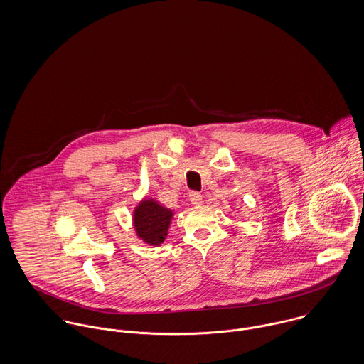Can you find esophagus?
Instances as JSON below:
<instances>
[{
    "label": "esophagus",
    "instance_id": "obj_1",
    "mask_svg": "<svg viewBox=\"0 0 364 364\" xmlns=\"http://www.w3.org/2000/svg\"><path fill=\"white\" fill-rule=\"evenodd\" d=\"M189 200H191V203L193 206H200L202 202H203V198H202V195L199 192H191L189 193Z\"/></svg>",
    "mask_w": 364,
    "mask_h": 364
}]
</instances>
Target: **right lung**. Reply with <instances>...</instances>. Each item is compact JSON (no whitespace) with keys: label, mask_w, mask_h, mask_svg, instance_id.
Masks as SVG:
<instances>
[{"label":"right lung","mask_w":364,"mask_h":364,"mask_svg":"<svg viewBox=\"0 0 364 364\" xmlns=\"http://www.w3.org/2000/svg\"><path fill=\"white\" fill-rule=\"evenodd\" d=\"M173 214V210L164 208L154 198L141 199L132 215L137 238L147 245L159 247L168 235Z\"/></svg>","instance_id":"add662e5"}]
</instances>
